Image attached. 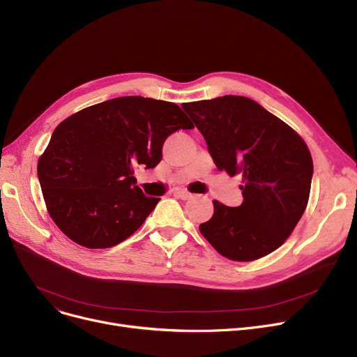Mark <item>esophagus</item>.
I'll use <instances>...</instances> for the list:
<instances>
[{"instance_id":"1","label":"esophagus","mask_w":357,"mask_h":357,"mask_svg":"<svg viewBox=\"0 0 357 357\" xmlns=\"http://www.w3.org/2000/svg\"><path fill=\"white\" fill-rule=\"evenodd\" d=\"M175 195H176L178 198L183 199V201H186V199H191V198H192V194L186 192V191H176V192H175Z\"/></svg>"}]
</instances>
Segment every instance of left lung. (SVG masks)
I'll use <instances>...</instances> for the list:
<instances>
[{
  "instance_id": "obj_1",
  "label": "left lung",
  "mask_w": 357,
  "mask_h": 357,
  "mask_svg": "<svg viewBox=\"0 0 357 357\" xmlns=\"http://www.w3.org/2000/svg\"><path fill=\"white\" fill-rule=\"evenodd\" d=\"M218 167L240 174L243 202L213 201L214 214L201 234L224 257L250 261L289 237L303 217L311 190L312 158L295 130L256 101L224 96L182 104Z\"/></svg>"
}]
</instances>
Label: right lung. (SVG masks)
<instances>
[{
  "instance_id": "right-lung-1",
  "label": "right lung",
  "mask_w": 357,
  "mask_h": 357,
  "mask_svg": "<svg viewBox=\"0 0 357 357\" xmlns=\"http://www.w3.org/2000/svg\"><path fill=\"white\" fill-rule=\"evenodd\" d=\"M194 128L174 102L119 97L63 120L37 163L47 211L61 231L88 249L133 234L160 198L136 185L135 166L155 167L176 130Z\"/></svg>"
}]
</instances>
